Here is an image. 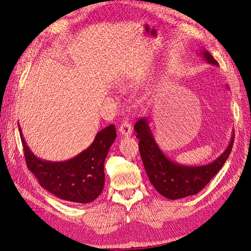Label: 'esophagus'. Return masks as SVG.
Returning a JSON list of instances; mask_svg holds the SVG:
<instances>
[{
    "label": "esophagus",
    "mask_w": 251,
    "mask_h": 251,
    "mask_svg": "<svg viewBox=\"0 0 251 251\" xmlns=\"http://www.w3.org/2000/svg\"><path fill=\"white\" fill-rule=\"evenodd\" d=\"M120 134L122 136H125V137H128V136L131 135V127L127 121L122 123V125L120 127Z\"/></svg>",
    "instance_id": "34e87169"
}]
</instances>
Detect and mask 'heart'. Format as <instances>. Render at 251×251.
I'll use <instances>...</instances> for the list:
<instances>
[{"instance_id":"obj_1","label":"heart","mask_w":251,"mask_h":251,"mask_svg":"<svg viewBox=\"0 0 251 251\" xmlns=\"http://www.w3.org/2000/svg\"><path fill=\"white\" fill-rule=\"evenodd\" d=\"M125 85H127V80H126V79L123 80V83H122V86H125Z\"/></svg>"}]
</instances>
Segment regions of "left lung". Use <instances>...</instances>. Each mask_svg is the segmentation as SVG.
<instances>
[{
    "label": "left lung",
    "instance_id": "obj_1",
    "mask_svg": "<svg viewBox=\"0 0 251 251\" xmlns=\"http://www.w3.org/2000/svg\"><path fill=\"white\" fill-rule=\"evenodd\" d=\"M199 55H201L208 64L218 65L207 50H199ZM134 129L137 134L136 137L139 139V152L151 185L160 195L172 201L201 192L226 163L233 144L232 131L230 142L219 157L206 165L189 166L171 159L160 150L146 117L136 123Z\"/></svg>",
    "mask_w": 251,
    "mask_h": 251
}]
</instances>
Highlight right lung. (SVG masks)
<instances>
[{
	"mask_svg": "<svg viewBox=\"0 0 251 251\" xmlns=\"http://www.w3.org/2000/svg\"><path fill=\"white\" fill-rule=\"evenodd\" d=\"M19 130L27 167L45 190L63 201L78 203L95 201L103 192L104 161L116 138L115 126L99 131L86 150L63 161L45 160L34 155L25 142L20 124Z\"/></svg>",
	"mask_w": 251,
	"mask_h": 251,
	"instance_id": "right-lung-1",
	"label": "right lung"
}]
</instances>
